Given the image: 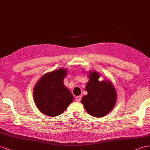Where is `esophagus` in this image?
Instances as JSON below:
<instances>
[{"instance_id":"34e87169","label":"esophagus","mask_w":150,"mask_h":150,"mask_svg":"<svg viewBox=\"0 0 150 150\" xmlns=\"http://www.w3.org/2000/svg\"><path fill=\"white\" fill-rule=\"evenodd\" d=\"M81 99H82V96H76V100L80 102L81 100Z\"/></svg>"}]
</instances>
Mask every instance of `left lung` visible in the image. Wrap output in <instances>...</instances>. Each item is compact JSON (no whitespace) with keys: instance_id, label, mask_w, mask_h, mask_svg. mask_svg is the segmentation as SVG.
Instances as JSON below:
<instances>
[{"instance_id":"obj_1","label":"left lung","mask_w":150,"mask_h":150,"mask_svg":"<svg viewBox=\"0 0 150 150\" xmlns=\"http://www.w3.org/2000/svg\"><path fill=\"white\" fill-rule=\"evenodd\" d=\"M88 82L85 86L87 95L81 102L87 112L92 116L102 117L112 110L117 100V92L109 80L99 81L100 74L97 71L87 73Z\"/></svg>"}]
</instances>
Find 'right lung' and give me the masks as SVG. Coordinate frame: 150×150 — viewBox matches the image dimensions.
<instances>
[{
  "label": "right lung",
  "mask_w": 150,
  "mask_h": 150,
  "mask_svg": "<svg viewBox=\"0 0 150 150\" xmlns=\"http://www.w3.org/2000/svg\"><path fill=\"white\" fill-rule=\"evenodd\" d=\"M68 74L66 68H59L42 75L33 89L34 101L37 108L47 116L62 114L74 100V96L64 85Z\"/></svg>",
  "instance_id": "add662e5"
}]
</instances>
